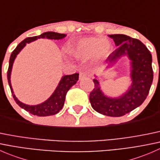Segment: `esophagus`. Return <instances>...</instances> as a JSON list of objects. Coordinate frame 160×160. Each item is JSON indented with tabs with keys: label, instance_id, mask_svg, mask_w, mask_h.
Returning a JSON list of instances; mask_svg holds the SVG:
<instances>
[{
	"label": "esophagus",
	"instance_id": "esophagus-1",
	"mask_svg": "<svg viewBox=\"0 0 160 160\" xmlns=\"http://www.w3.org/2000/svg\"><path fill=\"white\" fill-rule=\"evenodd\" d=\"M87 77V73L84 72H80V77H79V78H80V80H83V79L86 78Z\"/></svg>",
	"mask_w": 160,
	"mask_h": 160
}]
</instances>
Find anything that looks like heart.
I'll use <instances>...</instances> for the list:
<instances>
[{"label":"heart","mask_w":160,"mask_h":160,"mask_svg":"<svg viewBox=\"0 0 160 160\" xmlns=\"http://www.w3.org/2000/svg\"><path fill=\"white\" fill-rule=\"evenodd\" d=\"M111 46L108 41L100 37H86L79 39L71 47V53L78 59H102L109 55Z\"/></svg>","instance_id":"b5f03b06"}]
</instances>
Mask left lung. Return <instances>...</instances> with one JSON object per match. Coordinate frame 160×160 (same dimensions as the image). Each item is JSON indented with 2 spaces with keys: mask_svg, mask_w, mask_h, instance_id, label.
<instances>
[{
  "mask_svg": "<svg viewBox=\"0 0 160 160\" xmlns=\"http://www.w3.org/2000/svg\"><path fill=\"white\" fill-rule=\"evenodd\" d=\"M117 49L106 59L107 67L114 65L121 57L130 60L132 83L128 89L117 98H111L101 89L100 80L95 76L94 89L90 93V102L97 112L111 117H121L141 105L146 100L153 80L152 55L146 46L136 38L125 35H109Z\"/></svg>",
  "mask_w": 160,
  "mask_h": 160,
  "instance_id": "left-lung-1",
  "label": "left lung"
}]
</instances>
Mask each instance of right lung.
Masks as SVG:
<instances>
[{"mask_svg": "<svg viewBox=\"0 0 160 160\" xmlns=\"http://www.w3.org/2000/svg\"><path fill=\"white\" fill-rule=\"evenodd\" d=\"M67 36L65 34H60L57 33V32H46L42 33V35H38V36L30 37V38H27L24 39L22 42L19 43L18 45L15 49L12 52L10 57V60H9V67L8 70V80L9 86H10L11 93L13 95L15 102L20 106L22 108L25 109V111H28L30 114H34V115L40 116V117H44V116H49V115H54V114H57L61 109L63 107L64 102H65L66 95H67V91L76 84L79 79V73H74L72 75H65L62 77L60 81H59V84L56 87V90L52 93V94L44 102L41 103L39 104H36V105H28V104H24V103L21 102L17 98H16L15 94L13 91L12 86L11 83V70H12L13 64H14V61L15 58L17 57L18 54L22 51V49L26 46L28 43L32 42L35 41L38 38H48V39H54V40H59L62 39L63 38Z\"/></svg>", "mask_w": 160, "mask_h": 160, "instance_id": "add662e5", "label": "right lung"}]
</instances>
